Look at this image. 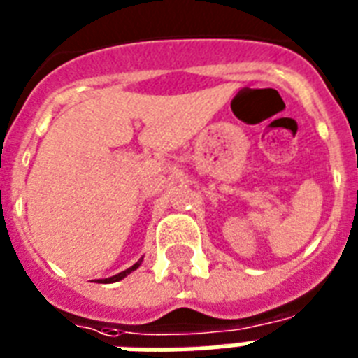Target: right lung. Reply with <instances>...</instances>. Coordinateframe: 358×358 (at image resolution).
<instances>
[{
	"mask_svg": "<svg viewBox=\"0 0 358 358\" xmlns=\"http://www.w3.org/2000/svg\"><path fill=\"white\" fill-rule=\"evenodd\" d=\"M141 262H143V258H141L139 262H137V264H134V266L131 267H128V269H126V271H122V273H119V275H113V277H109V278H103L102 282H106V284H111V282H119V280H122L124 277H126V275H129V273L131 271H135V269H137V267L141 266Z\"/></svg>",
	"mask_w": 358,
	"mask_h": 358,
	"instance_id": "add662e5",
	"label": "right lung"
}]
</instances>
